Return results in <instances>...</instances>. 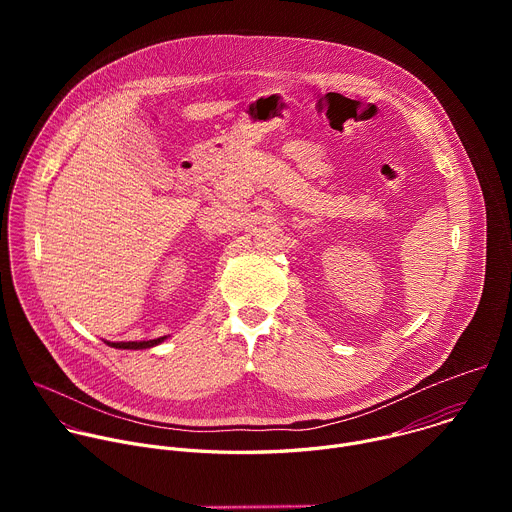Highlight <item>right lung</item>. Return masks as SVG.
Wrapping results in <instances>:
<instances>
[{
  "instance_id": "add662e5",
  "label": "right lung",
  "mask_w": 512,
  "mask_h": 512,
  "mask_svg": "<svg viewBox=\"0 0 512 512\" xmlns=\"http://www.w3.org/2000/svg\"><path fill=\"white\" fill-rule=\"evenodd\" d=\"M166 336H162V338H156V340H148V342H107L109 346H115V348H129V350H137V348H150V346H154V344H158V342H162Z\"/></svg>"
}]
</instances>
